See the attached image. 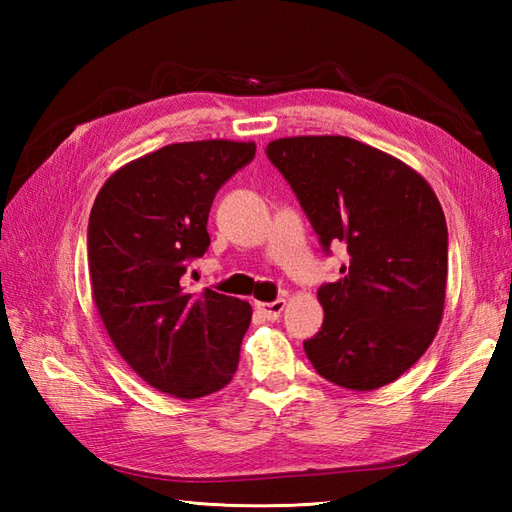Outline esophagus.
Instances as JSON below:
<instances>
[{
	"label": "esophagus",
	"instance_id": "1",
	"mask_svg": "<svg viewBox=\"0 0 512 512\" xmlns=\"http://www.w3.org/2000/svg\"><path fill=\"white\" fill-rule=\"evenodd\" d=\"M286 308V301L284 299H277V301H270V303H257V310L264 314V319L268 321H277L279 314L284 312Z\"/></svg>",
	"mask_w": 512,
	"mask_h": 512
}]
</instances>
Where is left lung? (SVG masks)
Instances as JSON below:
<instances>
[{
    "label": "left lung",
    "instance_id": "obj_1",
    "mask_svg": "<svg viewBox=\"0 0 512 512\" xmlns=\"http://www.w3.org/2000/svg\"><path fill=\"white\" fill-rule=\"evenodd\" d=\"M266 156L295 191L341 279L319 288L323 325L303 341L330 383L369 391L394 383L427 352L447 292L449 233L436 193L405 162L347 136H295Z\"/></svg>",
    "mask_w": 512,
    "mask_h": 512
}]
</instances>
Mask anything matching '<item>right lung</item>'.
<instances>
[{"label": "right lung", "instance_id": "add662e5", "mask_svg": "<svg viewBox=\"0 0 512 512\" xmlns=\"http://www.w3.org/2000/svg\"><path fill=\"white\" fill-rule=\"evenodd\" d=\"M255 158V143L167 145L118 169L90 213L92 297L114 347L134 372L176 398L231 383L253 310L182 275L211 244L215 193Z\"/></svg>", "mask_w": 512, "mask_h": 512}]
</instances>
